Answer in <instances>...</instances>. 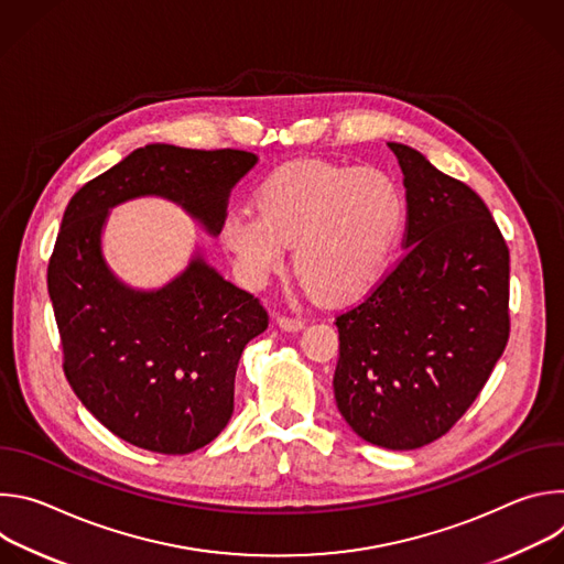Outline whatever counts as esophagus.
Listing matches in <instances>:
<instances>
[{
	"instance_id": "1",
	"label": "esophagus",
	"mask_w": 564,
	"mask_h": 564,
	"mask_svg": "<svg viewBox=\"0 0 564 564\" xmlns=\"http://www.w3.org/2000/svg\"><path fill=\"white\" fill-rule=\"evenodd\" d=\"M276 324H279V328H283V330H288V333H299V330L303 328V318H299V316H288V314H279V316H276Z\"/></svg>"
}]
</instances>
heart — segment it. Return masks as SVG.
I'll return each instance as SVG.
<instances>
[{"label":"heart","instance_id":"obj_1","mask_svg":"<svg viewBox=\"0 0 564 564\" xmlns=\"http://www.w3.org/2000/svg\"><path fill=\"white\" fill-rule=\"evenodd\" d=\"M404 223V192L386 172L292 160L259 185L254 212L225 216L220 243L252 285L279 272L294 246L303 285L341 303L379 283Z\"/></svg>","mask_w":564,"mask_h":564}]
</instances>
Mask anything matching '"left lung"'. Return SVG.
<instances>
[{
	"label": "left lung",
	"mask_w": 564,
	"mask_h": 564,
	"mask_svg": "<svg viewBox=\"0 0 564 564\" xmlns=\"http://www.w3.org/2000/svg\"><path fill=\"white\" fill-rule=\"evenodd\" d=\"M404 257L337 316V409L366 442L411 451L446 435L509 341V248L489 207L413 147Z\"/></svg>",
	"instance_id": "left-lung-1"
}]
</instances>
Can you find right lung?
<instances>
[{
    "label": "right lung",
    "instance_id": "add662e5",
    "mask_svg": "<svg viewBox=\"0 0 564 564\" xmlns=\"http://www.w3.org/2000/svg\"><path fill=\"white\" fill-rule=\"evenodd\" d=\"M257 160L238 149L147 144L66 205L46 272L64 375L85 409L138 448L185 455L218 437L234 411L238 359L268 328V312L200 257L160 290L124 285L102 257L109 209L163 196L216 236L231 187Z\"/></svg>",
    "mask_w": 564,
    "mask_h": 564
}]
</instances>
